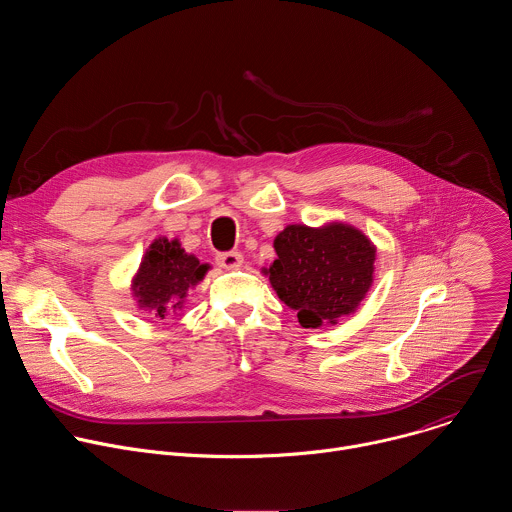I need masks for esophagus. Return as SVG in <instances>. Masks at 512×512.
I'll return each mask as SVG.
<instances>
[{"mask_svg":"<svg viewBox=\"0 0 512 512\" xmlns=\"http://www.w3.org/2000/svg\"><path fill=\"white\" fill-rule=\"evenodd\" d=\"M218 267L223 269H237L243 265V255L239 251H229V253H218L216 255Z\"/></svg>","mask_w":512,"mask_h":512,"instance_id":"esophagus-1","label":"esophagus"}]
</instances>
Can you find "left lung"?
<instances>
[{
  "label": "left lung",
  "mask_w": 512,
  "mask_h": 512,
  "mask_svg": "<svg viewBox=\"0 0 512 512\" xmlns=\"http://www.w3.org/2000/svg\"><path fill=\"white\" fill-rule=\"evenodd\" d=\"M273 247L277 259L265 273L304 328L336 324L358 308L373 285L377 249L350 225H289Z\"/></svg>",
  "instance_id": "left-lung-1"
}]
</instances>
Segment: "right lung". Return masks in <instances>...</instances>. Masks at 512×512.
Returning <instances> with one entry per match:
<instances>
[{
	"label": "right lung",
	"mask_w": 512,
	"mask_h": 512,
	"mask_svg": "<svg viewBox=\"0 0 512 512\" xmlns=\"http://www.w3.org/2000/svg\"><path fill=\"white\" fill-rule=\"evenodd\" d=\"M206 263L188 255L178 239H156L145 251L139 271L133 277V296L139 308L150 310L158 318H166L182 306L188 289L204 279Z\"/></svg>",
	"instance_id": "right-lung-1"
}]
</instances>
